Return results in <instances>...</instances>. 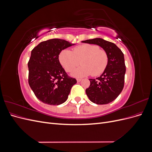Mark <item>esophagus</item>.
Here are the masks:
<instances>
[{
    "label": "esophagus",
    "instance_id": "obj_1",
    "mask_svg": "<svg viewBox=\"0 0 152 152\" xmlns=\"http://www.w3.org/2000/svg\"><path fill=\"white\" fill-rule=\"evenodd\" d=\"M81 80H82V79H79V78H78V79H77V81L78 82H80Z\"/></svg>",
    "mask_w": 152,
    "mask_h": 152
}]
</instances>
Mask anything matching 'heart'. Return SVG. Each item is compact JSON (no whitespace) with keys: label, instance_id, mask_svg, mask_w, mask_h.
I'll use <instances>...</instances> for the list:
<instances>
[{"label":"heart","instance_id":"b5f03b06","mask_svg":"<svg viewBox=\"0 0 152 152\" xmlns=\"http://www.w3.org/2000/svg\"><path fill=\"white\" fill-rule=\"evenodd\" d=\"M59 61L63 68L70 72L79 65L80 67L73 71L75 77H84L92 74L98 76L104 72L108 65V57L107 52L100 49L95 44H84L73 48L72 51L63 49L59 53Z\"/></svg>","mask_w":152,"mask_h":152}]
</instances>
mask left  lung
<instances>
[{
    "mask_svg": "<svg viewBox=\"0 0 152 152\" xmlns=\"http://www.w3.org/2000/svg\"><path fill=\"white\" fill-rule=\"evenodd\" d=\"M82 42L99 45L108 57L107 67L102 75L96 79H89L90 86L86 90V94L96 104L111 103L121 94L124 86L126 68L124 54L115 44L103 39L96 38Z\"/></svg>",
    "mask_w": 152,
    "mask_h": 152,
    "instance_id": "left-lung-1",
    "label": "left lung"
}]
</instances>
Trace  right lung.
Here are the masks:
<instances>
[{
    "instance_id": "obj_1",
    "label": "right lung",
    "mask_w": 152,
    "mask_h": 152,
    "mask_svg": "<svg viewBox=\"0 0 152 152\" xmlns=\"http://www.w3.org/2000/svg\"><path fill=\"white\" fill-rule=\"evenodd\" d=\"M73 45L65 40L53 39L41 42L31 50L28 63V84L36 97L45 104L63 103L77 83L58 59L59 53Z\"/></svg>"
}]
</instances>
